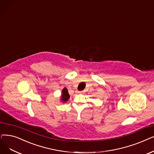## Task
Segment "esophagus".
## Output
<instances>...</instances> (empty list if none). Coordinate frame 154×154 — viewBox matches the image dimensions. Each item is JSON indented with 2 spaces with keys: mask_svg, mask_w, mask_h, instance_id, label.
<instances>
[{
  "mask_svg": "<svg viewBox=\"0 0 154 154\" xmlns=\"http://www.w3.org/2000/svg\"><path fill=\"white\" fill-rule=\"evenodd\" d=\"M84 92V91H78V93H79V94H83Z\"/></svg>",
  "mask_w": 154,
  "mask_h": 154,
  "instance_id": "obj_1",
  "label": "esophagus"
}]
</instances>
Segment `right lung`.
I'll list each match as a JSON object with an SVG mask.
<instances>
[{
    "label": "right lung",
    "instance_id": "right-lung-1",
    "mask_svg": "<svg viewBox=\"0 0 154 154\" xmlns=\"http://www.w3.org/2000/svg\"><path fill=\"white\" fill-rule=\"evenodd\" d=\"M70 96L69 94V92L67 89L66 88H64L62 90V100L64 102H66L69 99Z\"/></svg>",
    "mask_w": 154,
    "mask_h": 154
}]
</instances>
